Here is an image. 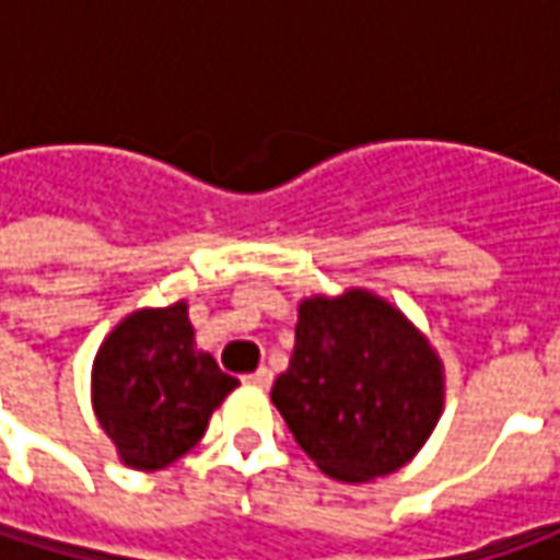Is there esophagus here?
Instances as JSON below:
<instances>
[{
	"instance_id": "obj_1",
	"label": "esophagus",
	"mask_w": 560,
	"mask_h": 560,
	"mask_svg": "<svg viewBox=\"0 0 560 560\" xmlns=\"http://www.w3.org/2000/svg\"><path fill=\"white\" fill-rule=\"evenodd\" d=\"M243 380L252 383V386H258V389H268L270 383H273V374H270V368H258L255 374H246Z\"/></svg>"
}]
</instances>
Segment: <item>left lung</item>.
<instances>
[{
	"instance_id": "obj_1",
	"label": "left lung",
	"mask_w": 560,
	"mask_h": 560,
	"mask_svg": "<svg viewBox=\"0 0 560 560\" xmlns=\"http://www.w3.org/2000/svg\"><path fill=\"white\" fill-rule=\"evenodd\" d=\"M270 401L327 477L368 483L396 474L430 440L445 371L401 308L352 287L299 302L295 349Z\"/></svg>"
}]
</instances>
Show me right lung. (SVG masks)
I'll list each match as a JSON object with an SVG mask.
<instances>
[{
  "mask_svg": "<svg viewBox=\"0 0 560 560\" xmlns=\"http://www.w3.org/2000/svg\"><path fill=\"white\" fill-rule=\"evenodd\" d=\"M240 386L196 349L189 305L137 308L93 358V411L120 464L162 470L205 436L214 408Z\"/></svg>",
  "mask_w": 560,
  "mask_h": 560,
  "instance_id": "add662e5",
  "label": "right lung"
}]
</instances>
